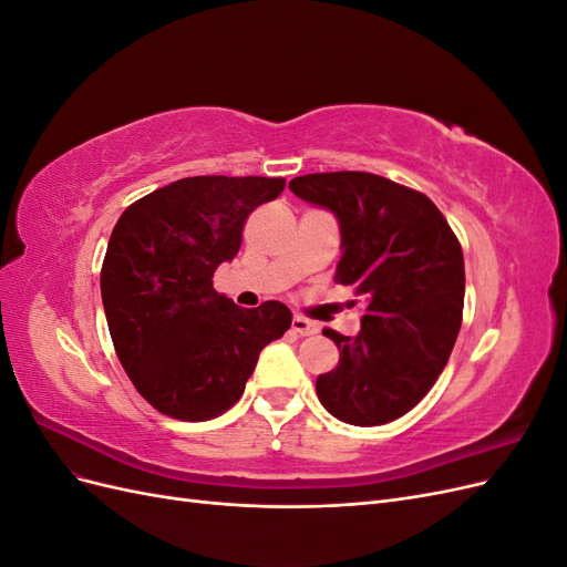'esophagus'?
<instances>
[{
    "instance_id": "obj_1",
    "label": "esophagus",
    "mask_w": 567,
    "mask_h": 567,
    "mask_svg": "<svg viewBox=\"0 0 567 567\" xmlns=\"http://www.w3.org/2000/svg\"><path fill=\"white\" fill-rule=\"evenodd\" d=\"M290 329H293L298 336H315L319 331V326L305 317H293V321H290Z\"/></svg>"
}]
</instances>
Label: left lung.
Instances as JSON below:
<instances>
[{
    "mask_svg": "<svg viewBox=\"0 0 567 567\" xmlns=\"http://www.w3.org/2000/svg\"><path fill=\"white\" fill-rule=\"evenodd\" d=\"M288 188L338 217L336 281L367 305L357 336L323 329L340 362L317 379V398L350 425L400 419L435 385L461 329L458 238L431 198L379 175L317 173Z\"/></svg>",
    "mask_w": 567,
    "mask_h": 567,
    "instance_id": "1",
    "label": "left lung"
}]
</instances>
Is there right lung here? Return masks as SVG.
I'll list each match as a JSON object with an SVG mask.
<instances>
[{
    "label": "right lung",
    "mask_w": 567,
    "mask_h": 567,
    "mask_svg": "<svg viewBox=\"0 0 567 567\" xmlns=\"http://www.w3.org/2000/svg\"><path fill=\"white\" fill-rule=\"evenodd\" d=\"M284 186V177H184L134 200L113 227L101 267L109 331L130 381L161 414H225L262 348L290 329L284 302L244 310L213 288L248 215Z\"/></svg>",
    "instance_id": "add662e5"
}]
</instances>
